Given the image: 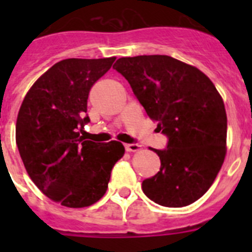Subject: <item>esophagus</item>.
Masks as SVG:
<instances>
[{
    "label": "esophagus",
    "instance_id": "1",
    "mask_svg": "<svg viewBox=\"0 0 252 252\" xmlns=\"http://www.w3.org/2000/svg\"><path fill=\"white\" fill-rule=\"evenodd\" d=\"M140 148H141V146H140L139 144H135V142H132V144H125L126 151H136L139 150Z\"/></svg>",
    "mask_w": 252,
    "mask_h": 252
}]
</instances>
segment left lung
Instances as JSON below:
<instances>
[{"mask_svg":"<svg viewBox=\"0 0 252 252\" xmlns=\"http://www.w3.org/2000/svg\"><path fill=\"white\" fill-rule=\"evenodd\" d=\"M113 69L168 137L165 149H153L161 165L142 182V192L164 207L192 204L212 186L226 155L227 116L215 84L168 55L120 58Z\"/></svg>","mask_w":252,"mask_h":252,"instance_id":"8db88e82","label":"left lung"}]
</instances>
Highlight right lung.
Segmentation results:
<instances>
[{
	"label": "right lung",
	"mask_w": 252,
	"mask_h": 252,
	"mask_svg": "<svg viewBox=\"0 0 252 252\" xmlns=\"http://www.w3.org/2000/svg\"><path fill=\"white\" fill-rule=\"evenodd\" d=\"M115 59L62 60L35 82L20 107L16 144L26 171L46 197L65 207L99 201L124 157L121 142L101 144L83 136L91 121V88Z\"/></svg>",
	"instance_id": "1"
}]
</instances>
